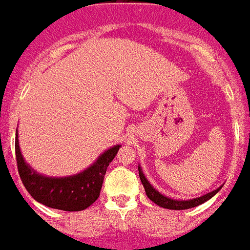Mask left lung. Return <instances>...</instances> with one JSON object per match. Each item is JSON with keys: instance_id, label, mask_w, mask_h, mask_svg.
<instances>
[{"instance_id": "obj_1", "label": "left lung", "mask_w": 250, "mask_h": 250, "mask_svg": "<svg viewBox=\"0 0 250 250\" xmlns=\"http://www.w3.org/2000/svg\"><path fill=\"white\" fill-rule=\"evenodd\" d=\"M139 175H140V180H141V183L144 186L145 192H146V196L149 198L150 201L153 202V203H156L157 206L164 207V208H169V210H187V208H191V207H195L199 206L202 203H205L208 199H211L217 192H218L221 188H222V186L218 187V188H215L211 192H207L205 195L198 196V198H194V199H187V201H179V199H171V198H168V196L163 195L160 194L159 191L153 187V186L150 185L149 182L146 180L145 178L144 172H143V169L139 166Z\"/></svg>"}]
</instances>
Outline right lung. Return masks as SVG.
I'll return each instance as SVG.
<instances>
[{"instance_id": "obj_1", "label": "right lung", "mask_w": 250, "mask_h": 250, "mask_svg": "<svg viewBox=\"0 0 250 250\" xmlns=\"http://www.w3.org/2000/svg\"><path fill=\"white\" fill-rule=\"evenodd\" d=\"M120 148L121 145L117 144L106 149L90 167L77 175L52 178L36 172L24 160L16 130V160L22 185L39 203L64 211H81L98 199L106 169Z\"/></svg>"}]
</instances>
